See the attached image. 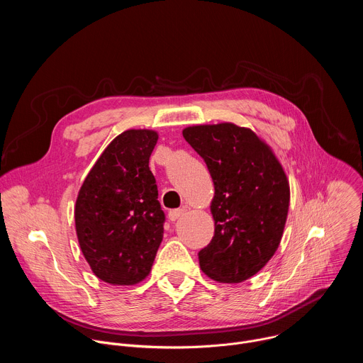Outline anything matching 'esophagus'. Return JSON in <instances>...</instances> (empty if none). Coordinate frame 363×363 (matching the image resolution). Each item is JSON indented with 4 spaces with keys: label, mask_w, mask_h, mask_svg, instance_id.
<instances>
[{
    "label": "esophagus",
    "mask_w": 363,
    "mask_h": 363,
    "mask_svg": "<svg viewBox=\"0 0 363 363\" xmlns=\"http://www.w3.org/2000/svg\"><path fill=\"white\" fill-rule=\"evenodd\" d=\"M184 214H185V210H172V211H169L168 217H169L171 221H177V220L181 218Z\"/></svg>",
    "instance_id": "obj_1"
}]
</instances>
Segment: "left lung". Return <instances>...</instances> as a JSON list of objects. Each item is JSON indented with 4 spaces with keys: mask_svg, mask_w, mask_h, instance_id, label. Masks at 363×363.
Returning a JSON list of instances; mask_svg holds the SVG:
<instances>
[{
    "mask_svg": "<svg viewBox=\"0 0 363 363\" xmlns=\"http://www.w3.org/2000/svg\"><path fill=\"white\" fill-rule=\"evenodd\" d=\"M185 140L214 182V237L198 254L201 270L218 283H241L277 251L290 205V185L274 150L250 128L231 122L194 125Z\"/></svg>",
    "mask_w": 363,
    "mask_h": 363,
    "instance_id": "obj_1",
    "label": "left lung"
}]
</instances>
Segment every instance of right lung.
I'll return each mask as SVG.
<instances>
[{
	"label": "right lung",
	"mask_w": 363,
	"mask_h": 363,
	"mask_svg": "<svg viewBox=\"0 0 363 363\" xmlns=\"http://www.w3.org/2000/svg\"><path fill=\"white\" fill-rule=\"evenodd\" d=\"M158 132L118 135L84 178L74 206L79 245L94 276L113 286L145 280L164 238L165 216L149 169Z\"/></svg>",
	"instance_id": "right-lung-1"
}]
</instances>
